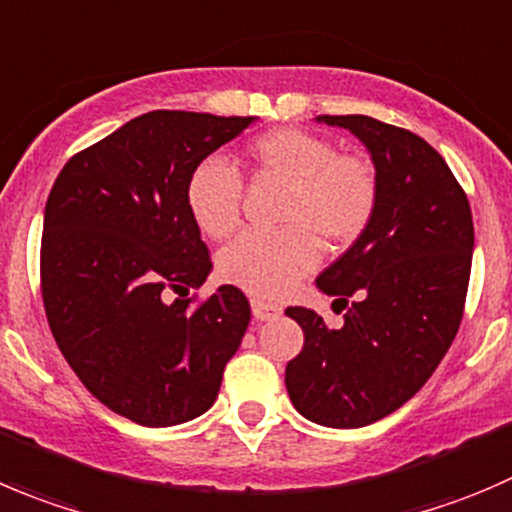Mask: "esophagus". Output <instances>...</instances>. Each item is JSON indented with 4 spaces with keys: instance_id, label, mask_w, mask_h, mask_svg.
<instances>
[{
    "instance_id": "esophagus-1",
    "label": "esophagus",
    "mask_w": 512,
    "mask_h": 512,
    "mask_svg": "<svg viewBox=\"0 0 512 512\" xmlns=\"http://www.w3.org/2000/svg\"><path fill=\"white\" fill-rule=\"evenodd\" d=\"M252 315L257 320H277L282 315V307L275 305V302H265V300H252Z\"/></svg>"
}]
</instances>
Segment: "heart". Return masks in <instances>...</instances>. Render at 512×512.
<instances>
[{
  "instance_id": "b5f03b06",
  "label": "heart",
  "mask_w": 512,
  "mask_h": 512,
  "mask_svg": "<svg viewBox=\"0 0 512 512\" xmlns=\"http://www.w3.org/2000/svg\"><path fill=\"white\" fill-rule=\"evenodd\" d=\"M247 165L260 180L287 185L277 232H245L217 257L230 285L257 297H280L320 262V240L332 250L360 240L380 202V180L370 160L337 152L327 137L280 127L245 147ZM245 185L220 157L192 167L185 202L195 225L212 240H227L242 220Z\"/></svg>"
}]
</instances>
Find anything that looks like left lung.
<instances>
[{
  "label": "left lung",
  "mask_w": 512,
  "mask_h": 512,
  "mask_svg": "<svg viewBox=\"0 0 512 512\" xmlns=\"http://www.w3.org/2000/svg\"><path fill=\"white\" fill-rule=\"evenodd\" d=\"M370 150L380 202L365 235L317 287L353 300L340 327L287 307L305 345L287 362L297 413L327 428H362L408 403L458 335L473 265V215L438 150L415 132L365 114H322Z\"/></svg>",
  "instance_id": "8db88e82"
}]
</instances>
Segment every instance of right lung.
<instances>
[{
  "instance_id": "1",
  "label": "right lung",
  "mask_w": 512,
  "mask_h": 512,
  "mask_svg": "<svg viewBox=\"0 0 512 512\" xmlns=\"http://www.w3.org/2000/svg\"><path fill=\"white\" fill-rule=\"evenodd\" d=\"M250 122L147 112L69 157L47 197L49 330L84 388L132 423L165 428L210 410L250 325L235 285L187 297L212 260L185 202L192 167Z\"/></svg>"
}]
</instances>
